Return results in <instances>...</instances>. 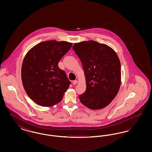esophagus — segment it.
Segmentation results:
<instances>
[{
    "label": "esophagus",
    "mask_w": 152,
    "mask_h": 152,
    "mask_svg": "<svg viewBox=\"0 0 152 152\" xmlns=\"http://www.w3.org/2000/svg\"><path fill=\"white\" fill-rule=\"evenodd\" d=\"M77 83V80H74L73 81V85H76V84Z\"/></svg>",
    "instance_id": "obj_1"
}]
</instances>
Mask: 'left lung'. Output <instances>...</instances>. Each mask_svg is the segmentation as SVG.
I'll return each instance as SVG.
<instances>
[{
  "instance_id": "left-lung-1",
  "label": "left lung",
  "mask_w": 152,
  "mask_h": 152,
  "mask_svg": "<svg viewBox=\"0 0 152 152\" xmlns=\"http://www.w3.org/2000/svg\"><path fill=\"white\" fill-rule=\"evenodd\" d=\"M72 48L81 62L86 78V91L80 95V101L91 109L105 108L120 89L119 58L112 48L93 40L75 43Z\"/></svg>"
}]
</instances>
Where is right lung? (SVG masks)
I'll list each match as a JSON object with an SVG mask.
<instances>
[{
  "label": "right lung",
  "mask_w": 152,
  "mask_h": 152,
  "mask_svg": "<svg viewBox=\"0 0 152 152\" xmlns=\"http://www.w3.org/2000/svg\"><path fill=\"white\" fill-rule=\"evenodd\" d=\"M72 45L67 42L45 41L34 46L26 55L21 71L23 86L29 98L38 105L50 107L61 101L71 82L58 63Z\"/></svg>",
  "instance_id": "add662e5"
}]
</instances>
